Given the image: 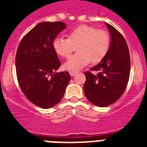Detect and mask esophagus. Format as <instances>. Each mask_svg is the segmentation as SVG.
Wrapping results in <instances>:
<instances>
[{"instance_id":"1","label":"esophagus","mask_w":147,"mask_h":147,"mask_svg":"<svg viewBox=\"0 0 147 147\" xmlns=\"http://www.w3.org/2000/svg\"><path fill=\"white\" fill-rule=\"evenodd\" d=\"M69 74L71 76H74L76 74V71H69Z\"/></svg>"}]
</instances>
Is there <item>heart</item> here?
Masks as SVG:
<instances>
[{"label": "heart", "mask_w": 147, "mask_h": 147, "mask_svg": "<svg viewBox=\"0 0 147 147\" xmlns=\"http://www.w3.org/2000/svg\"><path fill=\"white\" fill-rule=\"evenodd\" d=\"M110 37L107 32L91 26L81 25L67 34V38L57 37L54 39L52 46L58 55L68 57L77 46L78 54L72 56L64 64L69 71H78L90 62H99L107 55L110 49Z\"/></svg>", "instance_id": "b5f03b06"}]
</instances>
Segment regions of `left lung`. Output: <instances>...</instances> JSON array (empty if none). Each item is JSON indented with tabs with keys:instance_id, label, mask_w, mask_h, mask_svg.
<instances>
[{
	"instance_id": "8db88e82",
	"label": "left lung",
	"mask_w": 147,
	"mask_h": 147,
	"mask_svg": "<svg viewBox=\"0 0 147 147\" xmlns=\"http://www.w3.org/2000/svg\"><path fill=\"white\" fill-rule=\"evenodd\" d=\"M111 37L107 55L90 71H86L84 92L89 102L98 107H107L125 91L130 73V58L126 40L113 26L106 23Z\"/></svg>"
}]
</instances>
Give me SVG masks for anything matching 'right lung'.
<instances>
[{"label": "right lung", "instance_id": "1", "mask_svg": "<svg viewBox=\"0 0 147 147\" xmlns=\"http://www.w3.org/2000/svg\"><path fill=\"white\" fill-rule=\"evenodd\" d=\"M66 28L62 22H42L24 36L17 50L15 65L18 81L24 95L43 109L62 100L71 76L55 72L61 62L52 46L53 40Z\"/></svg>", "mask_w": 147, "mask_h": 147}]
</instances>
